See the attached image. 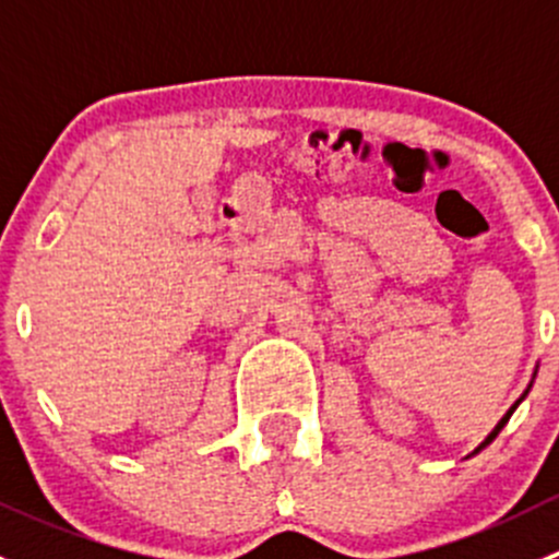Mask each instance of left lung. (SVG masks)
<instances>
[{"instance_id":"1","label":"left lung","mask_w":559,"mask_h":559,"mask_svg":"<svg viewBox=\"0 0 559 559\" xmlns=\"http://www.w3.org/2000/svg\"><path fill=\"white\" fill-rule=\"evenodd\" d=\"M516 405H520V400H516V403H514V405H511V408H509V414H506V416H503V419H500V421H498V427H495V430H492V432H489V436H487V441H484V443H481V447H478V449H484V447H487V443H492V441H495V436H498V432H500V430H503V425H506V421H509V419H511V414H514V408H516Z\"/></svg>"}]
</instances>
